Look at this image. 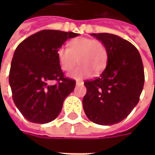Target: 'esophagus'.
<instances>
[{"label":"esophagus","instance_id":"34e87169","mask_svg":"<svg viewBox=\"0 0 155 155\" xmlns=\"http://www.w3.org/2000/svg\"><path fill=\"white\" fill-rule=\"evenodd\" d=\"M76 84H77V85H81V84H83V81H76Z\"/></svg>","mask_w":155,"mask_h":155}]
</instances>
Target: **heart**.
<instances>
[{
  "label": "heart",
  "mask_w": 155,
  "mask_h": 155,
  "mask_svg": "<svg viewBox=\"0 0 155 155\" xmlns=\"http://www.w3.org/2000/svg\"><path fill=\"white\" fill-rule=\"evenodd\" d=\"M60 66L64 71H71L77 64L81 65L70 74L76 80L89 77L94 71L98 74L103 71L108 59L107 50L99 40L78 37L69 43V47L61 46L57 52Z\"/></svg>",
  "instance_id": "b5f03b06"
}]
</instances>
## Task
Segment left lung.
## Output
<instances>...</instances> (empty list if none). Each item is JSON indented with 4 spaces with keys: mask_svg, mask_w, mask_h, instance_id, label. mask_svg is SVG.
Listing matches in <instances>:
<instances>
[{
    "mask_svg": "<svg viewBox=\"0 0 155 155\" xmlns=\"http://www.w3.org/2000/svg\"><path fill=\"white\" fill-rule=\"evenodd\" d=\"M107 50V65L101 76L84 82L83 108L88 119L101 125L124 120L140 101L144 83L142 59L130 41L109 33H93Z\"/></svg>",
    "mask_w": 155,
    "mask_h": 155,
    "instance_id": "1",
    "label": "left lung"
}]
</instances>
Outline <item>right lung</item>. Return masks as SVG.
Listing matches in <instances>:
<instances>
[{"label":"right lung","mask_w":155,"mask_h":155,"mask_svg":"<svg viewBox=\"0 0 155 155\" xmlns=\"http://www.w3.org/2000/svg\"><path fill=\"white\" fill-rule=\"evenodd\" d=\"M79 34L44 30L20 43L11 64L9 83L15 106L30 122L46 124L61 113L75 81L64 76L58 50ZM52 80L57 84L50 85Z\"/></svg>","instance_id":"right-lung-1"}]
</instances>
